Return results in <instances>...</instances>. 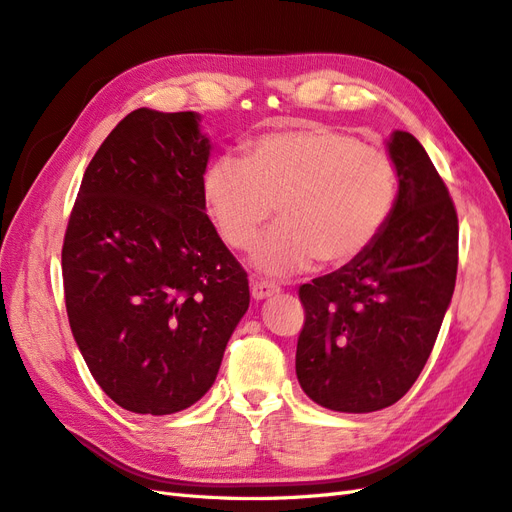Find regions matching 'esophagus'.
I'll return each mask as SVG.
<instances>
[{"label":"esophagus","mask_w":512,"mask_h":512,"mask_svg":"<svg viewBox=\"0 0 512 512\" xmlns=\"http://www.w3.org/2000/svg\"><path fill=\"white\" fill-rule=\"evenodd\" d=\"M251 294L255 300H264L274 294H279V287L270 281H253L251 283Z\"/></svg>","instance_id":"1"}]
</instances>
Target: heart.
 Wrapping results in <instances>:
<instances>
[{
  "label": "heart",
  "mask_w": 512,
  "mask_h": 512,
  "mask_svg": "<svg viewBox=\"0 0 512 512\" xmlns=\"http://www.w3.org/2000/svg\"><path fill=\"white\" fill-rule=\"evenodd\" d=\"M207 212L231 248H251L279 205L281 225L253 255L270 277L305 272L322 259L346 266L387 227L398 199L391 157L329 125L274 131L251 142L244 162L209 166Z\"/></svg>",
  "instance_id": "1"
}]
</instances>
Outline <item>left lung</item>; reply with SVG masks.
I'll list each match as a JSON object with an SVG mask.
<instances>
[{"mask_svg": "<svg viewBox=\"0 0 512 512\" xmlns=\"http://www.w3.org/2000/svg\"><path fill=\"white\" fill-rule=\"evenodd\" d=\"M398 199L385 231L359 259L300 285L305 326L296 376L307 396L339 413L396 404L422 374L450 307L458 218L422 144L387 140Z\"/></svg>", "mask_w": 512, "mask_h": 512, "instance_id": "8db88e82", "label": "left lung"}]
</instances>
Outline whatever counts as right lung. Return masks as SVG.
<instances>
[{
  "mask_svg": "<svg viewBox=\"0 0 512 512\" xmlns=\"http://www.w3.org/2000/svg\"><path fill=\"white\" fill-rule=\"evenodd\" d=\"M196 112L138 108L90 160L62 246L73 337L125 411L170 415L214 385L251 303L205 214L212 144Z\"/></svg>",
  "mask_w": 512,
  "mask_h": 512,
  "instance_id": "obj_1",
  "label": "right lung"
}]
</instances>
